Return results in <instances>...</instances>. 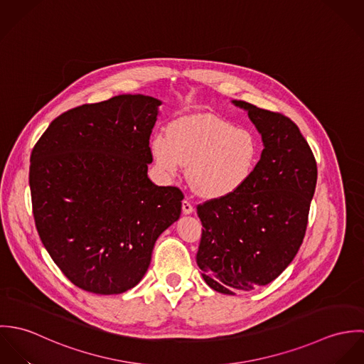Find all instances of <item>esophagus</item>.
<instances>
[{"label": "esophagus", "mask_w": 364, "mask_h": 364, "mask_svg": "<svg viewBox=\"0 0 364 364\" xmlns=\"http://www.w3.org/2000/svg\"><path fill=\"white\" fill-rule=\"evenodd\" d=\"M182 211H183V214H192V213H193L192 203L188 202V200H183V202H182Z\"/></svg>", "instance_id": "34e87169"}]
</instances>
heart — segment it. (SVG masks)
Listing matches in <instances>:
<instances>
[{
  "label": "heart",
  "mask_w": 364,
  "mask_h": 364,
  "mask_svg": "<svg viewBox=\"0 0 364 364\" xmlns=\"http://www.w3.org/2000/svg\"><path fill=\"white\" fill-rule=\"evenodd\" d=\"M151 150L162 172L175 175L179 165L186 166L191 186L211 199L242 189L259 159V143L250 130L213 114L172 123L168 136L153 139Z\"/></svg>",
  "instance_id": "b5f03b06"
}]
</instances>
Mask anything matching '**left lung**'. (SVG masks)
<instances>
[{
	"label": "left lung",
	"mask_w": 364,
	"mask_h": 364,
	"mask_svg": "<svg viewBox=\"0 0 364 364\" xmlns=\"http://www.w3.org/2000/svg\"><path fill=\"white\" fill-rule=\"evenodd\" d=\"M263 150L247 185L198 206L202 240L196 262L208 286L224 294L273 282L294 259L309 223L316 162L297 124L244 101Z\"/></svg>",
	"instance_id": "obj_1"
}]
</instances>
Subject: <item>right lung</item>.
I'll return each instance as SVG.
<instances>
[{
  "mask_svg": "<svg viewBox=\"0 0 364 364\" xmlns=\"http://www.w3.org/2000/svg\"><path fill=\"white\" fill-rule=\"evenodd\" d=\"M159 105L127 94L70 109L32 150L36 230L64 276L85 291L134 287L156 238L181 215V189L147 176Z\"/></svg>",
  "mask_w": 364,
  "mask_h": 364,
  "instance_id": "obj_1",
  "label": "right lung"
}]
</instances>
